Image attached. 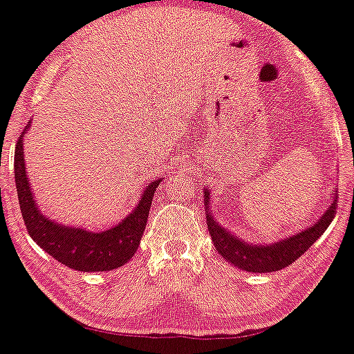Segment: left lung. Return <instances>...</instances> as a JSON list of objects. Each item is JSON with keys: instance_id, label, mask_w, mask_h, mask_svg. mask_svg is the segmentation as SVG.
Returning a JSON list of instances; mask_svg holds the SVG:
<instances>
[{"instance_id": "8db88e82", "label": "left lung", "mask_w": 354, "mask_h": 354, "mask_svg": "<svg viewBox=\"0 0 354 354\" xmlns=\"http://www.w3.org/2000/svg\"><path fill=\"white\" fill-rule=\"evenodd\" d=\"M203 194H205L206 214H208L206 216V223H208L211 239H213L216 251L226 261H230L231 265L241 268L245 271H251V273H271V271L283 270V268L295 263L326 231L330 223L333 221V218H335L336 206H338V196H335L330 208L324 211L323 216L311 228H306L301 233L283 239V241H276L273 245L261 246L248 245L243 239L236 238L230 231L221 228L211 218V213H208L209 191L205 189Z\"/></svg>"}]
</instances>
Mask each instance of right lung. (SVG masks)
<instances>
[{"mask_svg": "<svg viewBox=\"0 0 354 354\" xmlns=\"http://www.w3.org/2000/svg\"><path fill=\"white\" fill-rule=\"evenodd\" d=\"M28 128L30 124L23 129L16 143L15 183L18 189L19 208H21L24 225L30 236L56 261L66 265L71 270L89 271V273L111 271L128 263L136 253L138 245L143 236L154 191L161 180L148 185L136 209L115 228L93 233V231L73 228V226L58 225L39 213L33 193H31V186L28 183L23 154V136L26 135Z\"/></svg>", "mask_w": 354, "mask_h": 354, "instance_id": "1", "label": "right lung"}]
</instances>
